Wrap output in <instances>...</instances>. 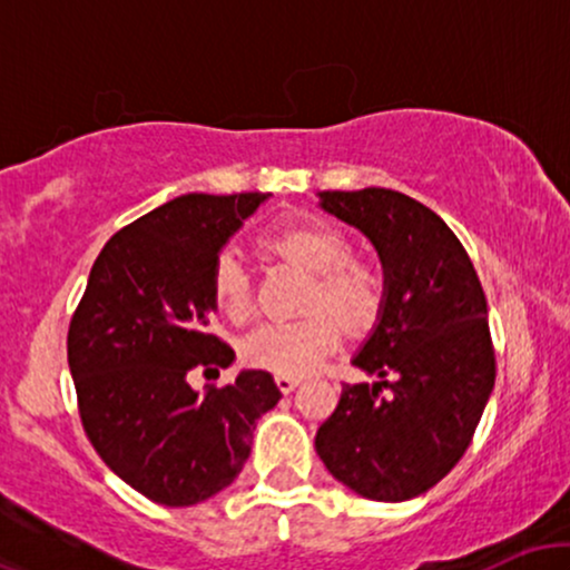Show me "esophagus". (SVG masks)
Masks as SVG:
<instances>
[{"mask_svg":"<svg viewBox=\"0 0 570 570\" xmlns=\"http://www.w3.org/2000/svg\"><path fill=\"white\" fill-rule=\"evenodd\" d=\"M276 383L284 394H289V391H294L299 385V377L297 375H276Z\"/></svg>","mask_w":570,"mask_h":570,"instance_id":"esophagus-1","label":"esophagus"}]
</instances>
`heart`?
I'll list each match as a JSON object with an SVG mask.
<instances>
[{"label": "heart", "mask_w": 570, "mask_h": 570, "mask_svg": "<svg viewBox=\"0 0 570 570\" xmlns=\"http://www.w3.org/2000/svg\"><path fill=\"white\" fill-rule=\"evenodd\" d=\"M257 246L273 257L313 273L307 286V316L254 330L240 343L248 367L276 375H305L316 370L343 343L348 330H370L385 307V276L367 259L351 257V244L322 222H284L257 235ZM214 305L233 324H246L254 313L252 286L235 254L222 252L212 265Z\"/></svg>", "instance_id": "obj_1"}]
</instances>
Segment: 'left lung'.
Returning <instances> with one entry per match:
<instances>
[{
	"instance_id": "obj_1",
	"label": "left lung",
	"mask_w": 570,
	"mask_h": 570,
	"mask_svg": "<svg viewBox=\"0 0 570 570\" xmlns=\"http://www.w3.org/2000/svg\"><path fill=\"white\" fill-rule=\"evenodd\" d=\"M322 208L375 244L385 307L353 358L377 383L343 385L316 453L364 499H415L461 461L493 391L485 292L455 233L410 195L335 189L322 193Z\"/></svg>"
}]
</instances>
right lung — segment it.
Segmentation results:
<instances>
[{"mask_svg": "<svg viewBox=\"0 0 570 570\" xmlns=\"http://www.w3.org/2000/svg\"><path fill=\"white\" fill-rule=\"evenodd\" d=\"M265 193H189L117 230L90 267L67 353L85 434L101 461L166 507L225 490L252 453L254 421L278 404L271 372L195 391L235 353L212 335V265Z\"/></svg>", "mask_w": 570, "mask_h": 570, "instance_id": "obj_1", "label": "right lung"}]
</instances>
